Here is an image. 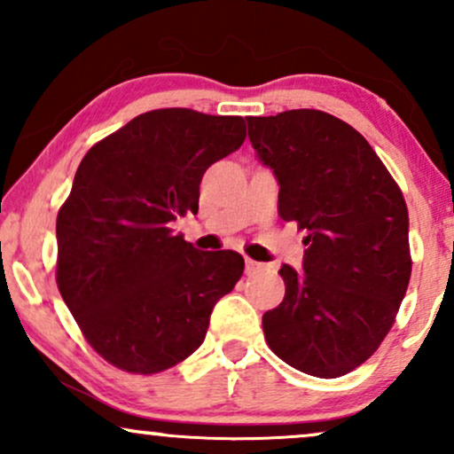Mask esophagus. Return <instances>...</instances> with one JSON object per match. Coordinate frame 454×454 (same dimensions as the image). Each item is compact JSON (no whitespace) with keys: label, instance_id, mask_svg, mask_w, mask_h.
I'll return each mask as SVG.
<instances>
[{"label":"esophagus","instance_id":"obj_1","mask_svg":"<svg viewBox=\"0 0 454 454\" xmlns=\"http://www.w3.org/2000/svg\"><path fill=\"white\" fill-rule=\"evenodd\" d=\"M262 269H264L262 262H256V260H252V258H245V273L247 275H256Z\"/></svg>","mask_w":454,"mask_h":454}]
</instances>
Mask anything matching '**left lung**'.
Instances as JSON below:
<instances>
[{
	"instance_id": "obj_1",
	"label": "left lung",
	"mask_w": 454,
	"mask_h": 454,
	"mask_svg": "<svg viewBox=\"0 0 454 454\" xmlns=\"http://www.w3.org/2000/svg\"><path fill=\"white\" fill-rule=\"evenodd\" d=\"M249 143L279 185V217L305 228L303 269L284 264L286 296L264 340L307 376L363 364L393 326L410 284L408 207L372 145L311 108L247 117Z\"/></svg>"
}]
</instances>
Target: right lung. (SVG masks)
I'll return each instance as SVG.
<instances>
[{"instance_id": "1", "label": "right lung", "mask_w": 454, "mask_h": 454, "mask_svg": "<svg viewBox=\"0 0 454 454\" xmlns=\"http://www.w3.org/2000/svg\"><path fill=\"white\" fill-rule=\"evenodd\" d=\"M243 140V117L160 108L82 158L57 215V286L114 367L147 376L185 361L241 279V254L200 252L170 223L198 211L205 170Z\"/></svg>"}]
</instances>
